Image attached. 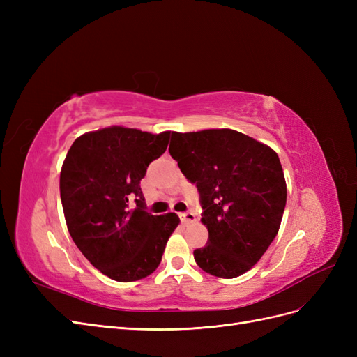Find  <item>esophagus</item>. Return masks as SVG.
I'll use <instances>...</instances> for the list:
<instances>
[{
  "label": "esophagus",
  "instance_id": "34e87169",
  "mask_svg": "<svg viewBox=\"0 0 357 357\" xmlns=\"http://www.w3.org/2000/svg\"><path fill=\"white\" fill-rule=\"evenodd\" d=\"M180 219L183 223H195L197 222V214L188 211V213H183L180 214Z\"/></svg>",
  "mask_w": 357,
  "mask_h": 357
}]
</instances>
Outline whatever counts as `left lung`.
Here are the masks:
<instances>
[{"label": "left lung", "instance_id": "left-lung-1", "mask_svg": "<svg viewBox=\"0 0 357 357\" xmlns=\"http://www.w3.org/2000/svg\"><path fill=\"white\" fill-rule=\"evenodd\" d=\"M169 155L192 183L208 241L193 252L205 273L235 278L252 269L280 229L284 172L274 150L234 129L171 134Z\"/></svg>", "mask_w": 357, "mask_h": 357}]
</instances>
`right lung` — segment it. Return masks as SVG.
I'll return each instance as SVG.
<instances>
[{
	"instance_id": "1",
	"label": "right lung",
	"mask_w": 357,
	"mask_h": 357,
	"mask_svg": "<svg viewBox=\"0 0 357 357\" xmlns=\"http://www.w3.org/2000/svg\"><path fill=\"white\" fill-rule=\"evenodd\" d=\"M169 134L102 128L75 138L62 164L59 190L71 238L96 269L116 282L152 274L180 223L176 213L144 211L139 188L150 162L167 150ZM131 199L137 207L128 211Z\"/></svg>"
}]
</instances>
